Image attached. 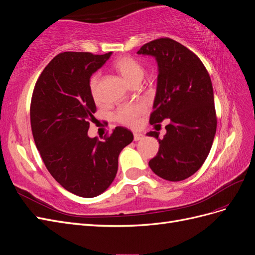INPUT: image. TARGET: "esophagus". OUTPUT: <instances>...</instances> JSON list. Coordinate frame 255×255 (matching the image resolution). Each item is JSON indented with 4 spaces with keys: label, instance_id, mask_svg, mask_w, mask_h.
<instances>
[{
    "label": "esophagus",
    "instance_id": "esophagus-1",
    "mask_svg": "<svg viewBox=\"0 0 255 255\" xmlns=\"http://www.w3.org/2000/svg\"><path fill=\"white\" fill-rule=\"evenodd\" d=\"M144 138V135L141 134V133H134V140L135 141H139L141 139H143Z\"/></svg>",
    "mask_w": 255,
    "mask_h": 255
}]
</instances>
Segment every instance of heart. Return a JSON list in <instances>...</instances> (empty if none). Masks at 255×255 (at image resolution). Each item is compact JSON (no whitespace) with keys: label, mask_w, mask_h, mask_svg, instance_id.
<instances>
[{"label":"heart","mask_w":255,"mask_h":255,"mask_svg":"<svg viewBox=\"0 0 255 255\" xmlns=\"http://www.w3.org/2000/svg\"><path fill=\"white\" fill-rule=\"evenodd\" d=\"M114 67L118 73L125 79L128 84L134 85L140 83L144 75V69L137 61L128 56H122L115 61ZM99 81L100 75L95 73L91 75L89 80L90 94L96 101L100 100L99 95ZM145 111L143 104H132V105H122L115 113V119L119 123L125 126L133 127L137 123L138 117Z\"/></svg>","instance_id":"obj_1"}]
</instances>
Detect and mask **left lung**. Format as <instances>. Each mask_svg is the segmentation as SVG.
Returning <instances> with one entry per match:
<instances>
[{"label": "left lung", "mask_w": 255, "mask_h": 255, "mask_svg": "<svg viewBox=\"0 0 255 255\" xmlns=\"http://www.w3.org/2000/svg\"><path fill=\"white\" fill-rule=\"evenodd\" d=\"M137 54L153 56L157 63L150 123L169 121L163 139L155 130L146 133L159 143L149 166L161 179L183 181L201 168L214 141L217 118L211 78L195 53L170 38L145 43Z\"/></svg>", "instance_id": "obj_1"}]
</instances>
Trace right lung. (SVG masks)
Masks as SVG:
<instances>
[{"label": "right lung", "mask_w": 255, "mask_h": 255, "mask_svg": "<svg viewBox=\"0 0 255 255\" xmlns=\"http://www.w3.org/2000/svg\"><path fill=\"white\" fill-rule=\"evenodd\" d=\"M113 52H64L38 79L30 103V126L43 163L61 186L83 198L101 195L115 180L122 149L133 141L117 127L105 140L88 136L96 104L89 80Z\"/></svg>", "instance_id": "right-lung-1"}]
</instances>
